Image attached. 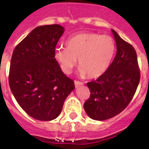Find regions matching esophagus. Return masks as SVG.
Returning <instances> with one entry per match:
<instances>
[{"instance_id": "1", "label": "esophagus", "mask_w": 149, "mask_h": 149, "mask_svg": "<svg viewBox=\"0 0 149 149\" xmlns=\"http://www.w3.org/2000/svg\"><path fill=\"white\" fill-rule=\"evenodd\" d=\"M74 84H75V87L77 88V87H79V86H81V85H82V84H83V83H82V82H81V81H74Z\"/></svg>"}]
</instances>
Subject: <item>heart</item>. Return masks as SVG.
Returning <instances> with one entry per match:
<instances>
[{
  "label": "heart",
  "mask_w": 149,
  "mask_h": 149,
  "mask_svg": "<svg viewBox=\"0 0 149 149\" xmlns=\"http://www.w3.org/2000/svg\"><path fill=\"white\" fill-rule=\"evenodd\" d=\"M66 49L55 51V58L65 73L71 72L78 59L79 73L89 78H98L109 67L116 50L111 36L96 33H82L69 37Z\"/></svg>",
  "instance_id": "obj_1"
}]
</instances>
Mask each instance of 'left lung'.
Returning <instances> with one entry per match:
<instances>
[{
  "label": "left lung",
  "mask_w": 149,
  "mask_h": 149,
  "mask_svg": "<svg viewBox=\"0 0 149 149\" xmlns=\"http://www.w3.org/2000/svg\"><path fill=\"white\" fill-rule=\"evenodd\" d=\"M116 54L104 73L87 85L90 97L84 109L90 118L104 120L118 115L128 106L136 91L141 72L136 50L112 29Z\"/></svg>",
  "instance_id": "left-lung-1"
}]
</instances>
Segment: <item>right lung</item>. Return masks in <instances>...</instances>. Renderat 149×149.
<instances>
[{"instance_id": "obj_1", "label": "right lung", "mask_w": 149, "mask_h": 149, "mask_svg": "<svg viewBox=\"0 0 149 149\" xmlns=\"http://www.w3.org/2000/svg\"><path fill=\"white\" fill-rule=\"evenodd\" d=\"M64 28L59 24L35 28L16 46L8 83L21 109L33 118L49 121L61 112L66 97L75 88L55 58Z\"/></svg>"}]
</instances>
